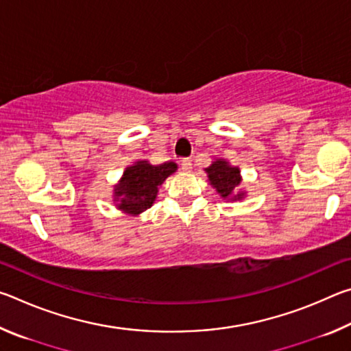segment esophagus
Returning a JSON list of instances; mask_svg holds the SVG:
<instances>
[{
	"mask_svg": "<svg viewBox=\"0 0 351 351\" xmlns=\"http://www.w3.org/2000/svg\"><path fill=\"white\" fill-rule=\"evenodd\" d=\"M181 169L184 171L192 170V161H190V159H182V161H181Z\"/></svg>",
	"mask_w": 351,
	"mask_h": 351,
	"instance_id": "esophagus-1",
	"label": "esophagus"
}]
</instances>
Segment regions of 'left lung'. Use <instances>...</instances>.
Segmentation results:
<instances>
[{"instance_id":"obj_1","label":"left lung","mask_w":351,"mask_h":351,"mask_svg":"<svg viewBox=\"0 0 351 351\" xmlns=\"http://www.w3.org/2000/svg\"><path fill=\"white\" fill-rule=\"evenodd\" d=\"M210 186L226 201H241L246 198V190L241 189V170L230 164L228 159H213L209 167L204 169Z\"/></svg>"}]
</instances>
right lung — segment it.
<instances>
[{
    "label": "right lung",
    "mask_w": 351,
    "mask_h": 351,
    "mask_svg": "<svg viewBox=\"0 0 351 351\" xmlns=\"http://www.w3.org/2000/svg\"><path fill=\"white\" fill-rule=\"evenodd\" d=\"M178 170V164L167 161L158 165L147 159H139L123 170L112 189V201L116 209L130 217H138L154 204L159 187Z\"/></svg>",
    "instance_id": "right-lung-1"
}]
</instances>
